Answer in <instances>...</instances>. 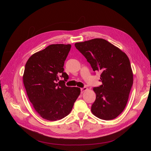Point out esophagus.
<instances>
[{
	"mask_svg": "<svg viewBox=\"0 0 151 151\" xmlns=\"http://www.w3.org/2000/svg\"><path fill=\"white\" fill-rule=\"evenodd\" d=\"M87 89H88V88H86V87H84V88H82L81 89V93H83V92H84V91H85L86 90H87Z\"/></svg>",
	"mask_w": 151,
	"mask_h": 151,
	"instance_id": "1",
	"label": "esophagus"
}]
</instances>
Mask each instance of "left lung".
<instances>
[{
    "mask_svg": "<svg viewBox=\"0 0 151 151\" xmlns=\"http://www.w3.org/2000/svg\"><path fill=\"white\" fill-rule=\"evenodd\" d=\"M93 71L101 72L102 84L94 87L96 95L91 111L100 119L116 118L125 109L133 84V73L127 55L102 38L76 43Z\"/></svg>",
    "mask_w": 151,
    "mask_h": 151,
    "instance_id": "1",
    "label": "left lung"
}]
</instances>
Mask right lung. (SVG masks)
<instances>
[{
	"label": "right lung",
	"mask_w": 151,
	"mask_h": 151,
	"mask_svg": "<svg viewBox=\"0 0 151 151\" xmlns=\"http://www.w3.org/2000/svg\"><path fill=\"white\" fill-rule=\"evenodd\" d=\"M70 48L69 44L50 45L26 63L23 83L27 94L36 111L49 121L67 116L81 93L80 88L65 86L68 76L63 65Z\"/></svg>",
	"instance_id": "add662e5"
}]
</instances>
